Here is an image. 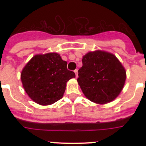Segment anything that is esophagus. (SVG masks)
<instances>
[{"label":"esophagus","instance_id":"34e87169","mask_svg":"<svg viewBox=\"0 0 146 146\" xmlns=\"http://www.w3.org/2000/svg\"><path fill=\"white\" fill-rule=\"evenodd\" d=\"M74 73H75V75H76V77H77V69H75V70L74 71Z\"/></svg>","mask_w":146,"mask_h":146}]
</instances>
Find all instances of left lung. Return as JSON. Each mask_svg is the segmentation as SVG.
Returning <instances> with one entry per match:
<instances>
[{"label": "left lung", "mask_w": 146, "mask_h": 146, "mask_svg": "<svg viewBox=\"0 0 146 146\" xmlns=\"http://www.w3.org/2000/svg\"><path fill=\"white\" fill-rule=\"evenodd\" d=\"M77 82L87 99L96 104L113 101L125 84L126 72L113 53L95 50L82 57Z\"/></svg>", "instance_id": "left-lung-1"}]
</instances>
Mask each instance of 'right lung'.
I'll return each instance as SVG.
<instances>
[{"mask_svg": "<svg viewBox=\"0 0 146 146\" xmlns=\"http://www.w3.org/2000/svg\"><path fill=\"white\" fill-rule=\"evenodd\" d=\"M66 66L67 62L57 52L34 55L22 70L23 88L40 105L56 102L64 96L66 82L75 77V74Z\"/></svg>", "mask_w": 146, "mask_h": 146, "instance_id": "obj_1", "label": "right lung"}]
</instances>
